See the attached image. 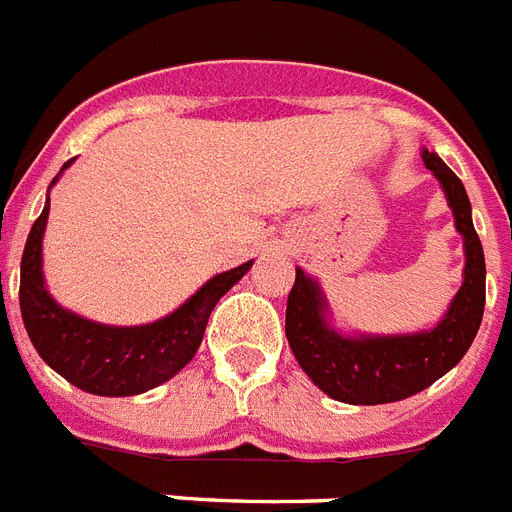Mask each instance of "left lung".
I'll return each instance as SVG.
<instances>
[{
  "label": "left lung",
  "mask_w": 512,
  "mask_h": 512,
  "mask_svg": "<svg viewBox=\"0 0 512 512\" xmlns=\"http://www.w3.org/2000/svg\"><path fill=\"white\" fill-rule=\"evenodd\" d=\"M422 163L438 178L456 230L464 238V282L432 329L409 334H360L334 326L329 300L316 277L295 269L287 298L285 334L292 355L326 396L344 404H391L443 378L461 362L484 316V251L471 220V202L438 152L422 150Z\"/></svg>",
  "instance_id": "8db88e82"
}]
</instances>
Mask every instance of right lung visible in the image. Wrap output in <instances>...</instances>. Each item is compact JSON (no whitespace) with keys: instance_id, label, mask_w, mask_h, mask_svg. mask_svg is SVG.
I'll return each instance as SVG.
<instances>
[{"instance_id":"right-lung-1","label":"right lung","mask_w":512,"mask_h":512,"mask_svg":"<svg viewBox=\"0 0 512 512\" xmlns=\"http://www.w3.org/2000/svg\"><path fill=\"white\" fill-rule=\"evenodd\" d=\"M61 165L51 181L54 189ZM51 196L30 227L20 261V310L30 342L48 368L95 396H137L181 373L196 355L207 329L209 313L233 285H238L253 261L214 274L173 313L142 326H111L82 318L51 298L43 277V233H46Z\"/></svg>"}]
</instances>
